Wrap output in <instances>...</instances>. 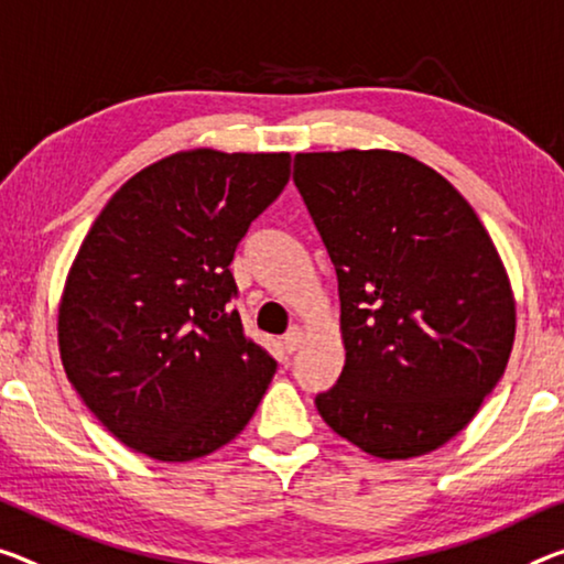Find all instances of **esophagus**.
Segmentation results:
<instances>
[{
    "mask_svg": "<svg viewBox=\"0 0 564 564\" xmlns=\"http://www.w3.org/2000/svg\"><path fill=\"white\" fill-rule=\"evenodd\" d=\"M284 348H288V352H294L302 345V340H305V330H302V327H297V325H292L288 333H284Z\"/></svg>",
    "mask_w": 564,
    "mask_h": 564,
    "instance_id": "34e87169",
    "label": "esophagus"
}]
</instances>
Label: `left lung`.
<instances>
[{
  "instance_id": "obj_1",
  "label": "left lung",
  "mask_w": 564,
  "mask_h": 564,
  "mask_svg": "<svg viewBox=\"0 0 564 564\" xmlns=\"http://www.w3.org/2000/svg\"><path fill=\"white\" fill-rule=\"evenodd\" d=\"M294 186L340 292L345 368L315 405L378 458L454 438L505 376L514 297L469 202L393 151L294 155Z\"/></svg>"
}]
</instances>
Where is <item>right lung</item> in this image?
I'll return each instance as SVG.
<instances>
[{"label":"right lung","mask_w":564,"mask_h":564,"mask_svg":"<svg viewBox=\"0 0 564 564\" xmlns=\"http://www.w3.org/2000/svg\"><path fill=\"white\" fill-rule=\"evenodd\" d=\"M290 153H173L112 194L59 302V358L112 436L192 462L241 433L276 362L249 340L229 270L290 181Z\"/></svg>","instance_id":"add662e5"}]
</instances>
